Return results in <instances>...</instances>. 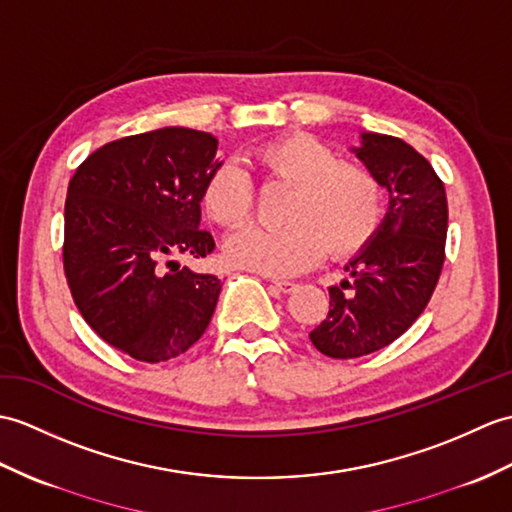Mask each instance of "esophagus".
<instances>
[{
    "label": "esophagus",
    "instance_id": "obj_1",
    "mask_svg": "<svg viewBox=\"0 0 512 512\" xmlns=\"http://www.w3.org/2000/svg\"><path fill=\"white\" fill-rule=\"evenodd\" d=\"M272 285H275V288H277L281 294H288V292H292V290L296 288V283L283 281V279H272Z\"/></svg>",
    "mask_w": 512,
    "mask_h": 512
}]
</instances>
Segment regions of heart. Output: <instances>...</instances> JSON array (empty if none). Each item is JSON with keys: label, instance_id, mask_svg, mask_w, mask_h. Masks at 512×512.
<instances>
[{"label": "heart", "instance_id": "obj_1", "mask_svg": "<svg viewBox=\"0 0 512 512\" xmlns=\"http://www.w3.org/2000/svg\"><path fill=\"white\" fill-rule=\"evenodd\" d=\"M255 159L275 183L294 187L281 229L244 227L229 235L224 257L235 268L266 277H292L316 266L325 248L331 257H351L368 246L384 218L382 185L371 170L342 161L323 139L292 133L255 150ZM207 218L237 227L251 218L255 187L240 165L220 163L200 192Z\"/></svg>", "mask_w": 512, "mask_h": 512}]
</instances>
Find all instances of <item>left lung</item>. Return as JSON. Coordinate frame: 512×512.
Masks as SVG:
<instances>
[{
  "label": "left lung",
  "mask_w": 512,
  "mask_h": 512,
  "mask_svg": "<svg viewBox=\"0 0 512 512\" xmlns=\"http://www.w3.org/2000/svg\"><path fill=\"white\" fill-rule=\"evenodd\" d=\"M360 137L353 152L390 200L373 240L344 266L349 277L329 288V314L310 334L336 360L362 358L406 334L432 299L445 261L447 196L430 161L399 137Z\"/></svg>",
  "instance_id": "8db88e82"
}]
</instances>
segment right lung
<instances>
[{"instance_id":"obj_1","label":"right lung","mask_w":512,"mask_h":512,"mask_svg":"<svg viewBox=\"0 0 512 512\" xmlns=\"http://www.w3.org/2000/svg\"><path fill=\"white\" fill-rule=\"evenodd\" d=\"M218 139L165 126L111 141L78 165L65 200L63 266L87 325L139 362H165L205 334L222 281L174 255L207 257L200 192Z\"/></svg>"}]
</instances>
